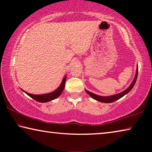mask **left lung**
<instances>
[{
	"label": "left lung",
	"mask_w": 152,
	"mask_h": 152,
	"mask_svg": "<svg viewBox=\"0 0 152 152\" xmlns=\"http://www.w3.org/2000/svg\"><path fill=\"white\" fill-rule=\"evenodd\" d=\"M137 74H138V67H137V70H136L135 78H134V79H133L132 83L131 84V85L129 86L128 88L125 90V91L120 92V93H119V94L112 95V96H99V95L95 94L94 93H92V92L86 91V92L92 98V99H94V100H96V101H98L99 102H104V103H110V102H115V101H116L117 100L121 99V98L123 97V96H125L126 94H127L129 92H130L131 90L133 88V87L135 85L136 80H137Z\"/></svg>",
	"instance_id": "left-lung-1"
}]
</instances>
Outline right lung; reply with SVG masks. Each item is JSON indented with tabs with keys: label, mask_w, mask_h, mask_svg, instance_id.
<instances>
[{
	"label": "right lung",
	"mask_w": 152,
	"mask_h": 152,
	"mask_svg": "<svg viewBox=\"0 0 152 152\" xmlns=\"http://www.w3.org/2000/svg\"><path fill=\"white\" fill-rule=\"evenodd\" d=\"M66 80V76H64V78H63V80L61 82L60 86H59L56 91H54L53 92H51L50 93L44 94H32L28 93V92H25L24 91H23L28 95V96L31 97L33 99H34L36 101L39 102H47L50 101H52L53 99H57L59 96H60V94H61V92H62L64 87H65Z\"/></svg>",
	"instance_id": "1"
}]
</instances>
